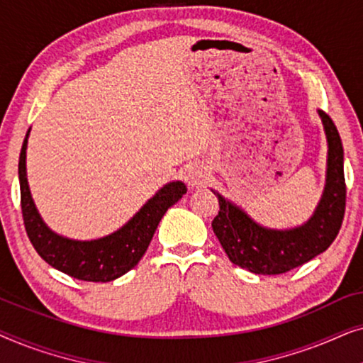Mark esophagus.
Instances as JSON below:
<instances>
[{"mask_svg":"<svg viewBox=\"0 0 363 363\" xmlns=\"http://www.w3.org/2000/svg\"><path fill=\"white\" fill-rule=\"evenodd\" d=\"M185 182L193 186H203L208 182V170L206 167H203L201 163H188L182 172Z\"/></svg>","mask_w":363,"mask_h":363,"instance_id":"esophagus-1","label":"esophagus"}]
</instances>
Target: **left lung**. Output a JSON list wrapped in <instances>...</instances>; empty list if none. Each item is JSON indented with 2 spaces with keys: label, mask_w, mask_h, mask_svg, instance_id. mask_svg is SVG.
Returning <instances> with one entry per match:
<instances>
[{
  "label": "left lung",
  "mask_w": 363,
  "mask_h": 363,
  "mask_svg": "<svg viewBox=\"0 0 363 363\" xmlns=\"http://www.w3.org/2000/svg\"><path fill=\"white\" fill-rule=\"evenodd\" d=\"M317 113L327 140L325 185L306 223L287 230L266 228L236 203L211 190L220 203L211 226L233 264L255 274H282L324 252L339 235L345 213L344 147L332 118L324 111Z\"/></svg>",
  "instance_id": "8db88e82"
}]
</instances>
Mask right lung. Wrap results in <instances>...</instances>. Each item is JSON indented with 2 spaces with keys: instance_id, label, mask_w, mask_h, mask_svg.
Wrapping results in <instances>:
<instances>
[{
  "instance_id": "1",
  "label": "right lung",
  "mask_w": 363,
  "mask_h": 363,
  "mask_svg": "<svg viewBox=\"0 0 363 363\" xmlns=\"http://www.w3.org/2000/svg\"><path fill=\"white\" fill-rule=\"evenodd\" d=\"M29 130L19 153L18 175L24 226L38 255L64 274L91 282H111L135 267L145 255L163 215L186 193L185 183L168 182L125 225L111 235L89 241L71 240L52 231L34 205L26 175Z\"/></svg>"
}]
</instances>
